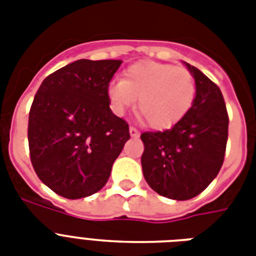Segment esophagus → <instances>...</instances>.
Returning a JSON list of instances; mask_svg holds the SVG:
<instances>
[{"label":"esophagus","instance_id":"esophagus-1","mask_svg":"<svg viewBox=\"0 0 256 256\" xmlns=\"http://www.w3.org/2000/svg\"><path fill=\"white\" fill-rule=\"evenodd\" d=\"M130 136H140V132L136 130V128H132V126H130Z\"/></svg>","mask_w":256,"mask_h":256}]
</instances>
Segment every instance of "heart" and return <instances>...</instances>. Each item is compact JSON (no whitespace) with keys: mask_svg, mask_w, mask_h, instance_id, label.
<instances>
[{"mask_svg":"<svg viewBox=\"0 0 256 256\" xmlns=\"http://www.w3.org/2000/svg\"><path fill=\"white\" fill-rule=\"evenodd\" d=\"M108 96L118 114L138 100L136 114L140 120L152 128H168L192 108L196 82L184 68L144 61L128 66L122 81H112Z\"/></svg>","mask_w":256,"mask_h":256,"instance_id":"heart-1","label":"heart"}]
</instances>
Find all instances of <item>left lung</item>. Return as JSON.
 Listing matches in <instances>:
<instances>
[{
	"instance_id": "left-lung-1",
	"label": "left lung",
	"mask_w": 256,
	"mask_h": 256,
	"mask_svg": "<svg viewBox=\"0 0 256 256\" xmlns=\"http://www.w3.org/2000/svg\"><path fill=\"white\" fill-rule=\"evenodd\" d=\"M196 82L190 112L164 132H144L140 158L146 182L166 198L187 200L199 195L222 168L228 136V114L222 92L195 66Z\"/></svg>"
}]
</instances>
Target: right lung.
I'll return each instance as SVG.
<instances>
[{"label":"right lung","instance_id":"right-lung-1","mask_svg":"<svg viewBox=\"0 0 256 256\" xmlns=\"http://www.w3.org/2000/svg\"><path fill=\"white\" fill-rule=\"evenodd\" d=\"M120 64L78 60L48 76L34 96L30 160L38 178L64 198L100 191L130 140L128 124L108 106V82Z\"/></svg>","mask_w":256,"mask_h":256}]
</instances>
